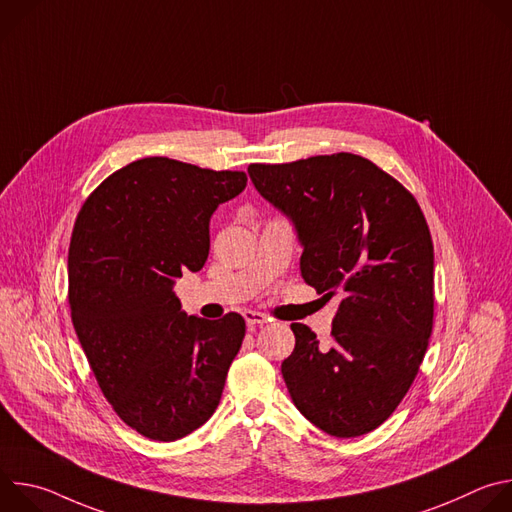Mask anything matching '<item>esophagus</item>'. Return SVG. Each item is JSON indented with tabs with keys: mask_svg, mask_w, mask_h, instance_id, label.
<instances>
[{
	"mask_svg": "<svg viewBox=\"0 0 512 512\" xmlns=\"http://www.w3.org/2000/svg\"><path fill=\"white\" fill-rule=\"evenodd\" d=\"M243 318H245L249 330H255L257 326H263V324L267 322V316H265V314L253 312V310H245V312H243Z\"/></svg>",
	"mask_w": 512,
	"mask_h": 512,
	"instance_id": "34e87169",
	"label": "esophagus"
}]
</instances>
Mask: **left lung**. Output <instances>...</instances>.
<instances>
[{
    "label": "left lung",
    "mask_w": 512,
    "mask_h": 512,
    "mask_svg": "<svg viewBox=\"0 0 512 512\" xmlns=\"http://www.w3.org/2000/svg\"><path fill=\"white\" fill-rule=\"evenodd\" d=\"M257 192L291 218L300 269L340 298L330 342L291 324L281 375L300 413L334 437L377 429L407 395L433 328V243L413 194L354 154L251 164Z\"/></svg>",
    "instance_id": "1"
}]
</instances>
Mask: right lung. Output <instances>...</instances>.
Returning a JSON list of instances; mask_svg holds the SVG:
<instances>
[{
    "instance_id": "obj_1",
    "label": "right lung",
    "mask_w": 512,
    "mask_h": 512,
    "mask_svg": "<svg viewBox=\"0 0 512 512\" xmlns=\"http://www.w3.org/2000/svg\"><path fill=\"white\" fill-rule=\"evenodd\" d=\"M245 186V172L143 158L103 180L72 229V326L115 413L150 440L208 421L243 344V316H188L172 287L202 269L212 212Z\"/></svg>"
}]
</instances>
